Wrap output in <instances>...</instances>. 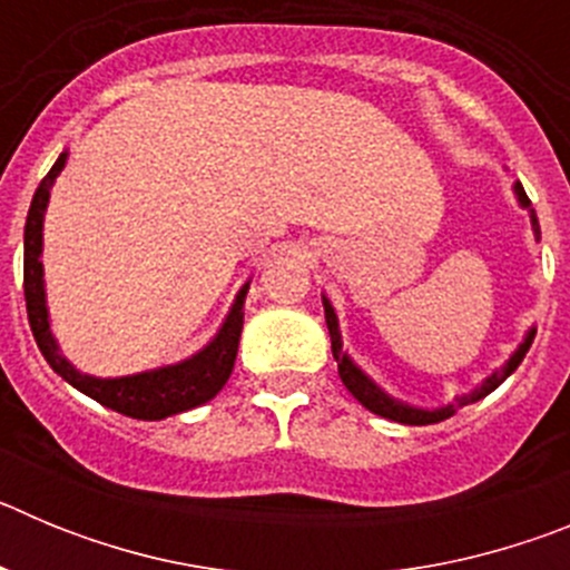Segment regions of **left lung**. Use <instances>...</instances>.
Instances as JSON below:
<instances>
[{
    "label": "left lung",
    "instance_id": "8db88e82",
    "mask_svg": "<svg viewBox=\"0 0 570 570\" xmlns=\"http://www.w3.org/2000/svg\"><path fill=\"white\" fill-rule=\"evenodd\" d=\"M513 190H517V199H520L522 208H531V199L525 196V190H522V185L517 183L513 185ZM531 225H533V234H537V239H540V223H537V214L531 210ZM322 305H325V322H328V334H331V351H334V360L336 365H340V380L345 382V387L351 391V394L356 396V400L362 402V405L371 411V414H380L385 416V420H394V422H402V425H434V422H442L448 420V416L456 414V407L462 405H471V402H480L482 396H488L493 391V387H500L502 382L508 380V376L517 371V365L522 362V356L528 354V347H531L533 342V334L537 331H528L525 342H522L520 347H517V354L508 360L505 367H500V371H493L491 376H488L485 382H482L480 387H473L471 394L460 396V400L454 402V405H445V407H436V411H422V407H411V405H402V402L391 400V396L382 391L380 385H374V382L367 380L365 374H362L360 367L351 362V356L342 351V336H340V322H336V314L334 308H331V302L322 296Z\"/></svg>",
    "mask_w": 570,
    "mask_h": 570
}]
</instances>
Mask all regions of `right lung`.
Segmentation results:
<instances>
[{"label":"right lung","mask_w":570,"mask_h":570,"mask_svg":"<svg viewBox=\"0 0 570 570\" xmlns=\"http://www.w3.org/2000/svg\"><path fill=\"white\" fill-rule=\"evenodd\" d=\"M65 159H68V154H59L53 168L39 183L28 210V223H24V308H28L30 331H33V340H37L42 356L65 382L79 387L90 400H97L99 405L110 407L116 414L134 416V420H165V416L183 414V411L214 400L228 382L230 371H234L242 316H245L242 305H245L248 285L236 296L234 308H230L228 320L219 328L216 340L196 356L179 362V365L145 371V374L136 376H119V380H97V376L79 374L77 367L59 354L57 340L50 334L48 308H45L42 259L39 256H42V219L50 199V185L59 176V170L65 168Z\"/></svg>","instance_id":"add662e5"}]
</instances>
